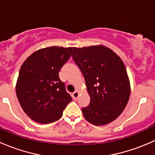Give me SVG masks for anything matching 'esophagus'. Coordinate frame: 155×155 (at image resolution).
Listing matches in <instances>:
<instances>
[{
	"mask_svg": "<svg viewBox=\"0 0 155 155\" xmlns=\"http://www.w3.org/2000/svg\"><path fill=\"white\" fill-rule=\"evenodd\" d=\"M79 91H74L73 93V98L74 100H77V98H78V97H79Z\"/></svg>",
	"mask_w": 155,
	"mask_h": 155,
	"instance_id": "obj_1",
	"label": "esophagus"
}]
</instances>
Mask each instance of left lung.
I'll return each instance as SVG.
<instances>
[{
    "label": "left lung",
    "mask_w": 155,
    "mask_h": 155,
    "mask_svg": "<svg viewBox=\"0 0 155 155\" xmlns=\"http://www.w3.org/2000/svg\"><path fill=\"white\" fill-rule=\"evenodd\" d=\"M73 59L83 74L90 104L82 108L91 124L106 125L115 121L129 101L130 85L119 56L106 46L73 48Z\"/></svg>",
    "instance_id": "1"
}]
</instances>
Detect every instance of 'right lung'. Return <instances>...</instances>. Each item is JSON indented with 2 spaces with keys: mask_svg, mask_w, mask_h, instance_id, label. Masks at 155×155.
<instances>
[{
  "mask_svg": "<svg viewBox=\"0 0 155 155\" xmlns=\"http://www.w3.org/2000/svg\"><path fill=\"white\" fill-rule=\"evenodd\" d=\"M73 47L51 46L31 54L21 65L15 91L19 104L36 122L48 124L61 117L72 97L58 73L72 54Z\"/></svg>",
  "mask_w": 155,
  "mask_h": 155,
  "instance_id": "add662e5",
  "label": "right lung"
}]
</instances>
